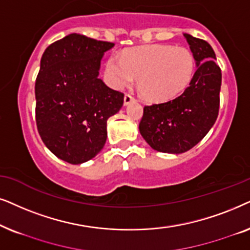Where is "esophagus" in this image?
<instances>
[{"label":"esophagus","instance_id":"1","mask_svg":"<svg viewBox=\"0 0 250 250\" xmlns=\"http://www.w3.org/2000/svg\"><path fill=\"white\" fill-rule=\"evenodd\" d=\"M136 101L135 97L130 94H125V105H129L131 104V103H134Z\"/></svg>","mask_w":250,"mask_h":250}]
</instances>
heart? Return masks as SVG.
Instances as JSON below:
<instances>
[{
	"label": "heart",
	"instance_id": "heart-1",
	"mask_svg": "<svg viewBox=\"0 0 250 250\" xmlns=\"http://www.w3.org/2000/svg\"><path fill=\"white\" fill-rule=\"evenodd\" d=\"M195 58L184 46L156 44L112 53L106 61V78L114 88L131 85L139 78L142 95L152 102L177 98L191 84L195 74Z\"/></svg>",
	"mask_w": 250,
	"mask_h": 250
}]
</instances>
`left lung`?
<instances>
[{
	"mask_svg": "<svg viewBox=\"0 0 250 250\" xmlns=\"http://www.w3.org/2000/svg\"><path fill=\"white\" fill-rule=\"evenodd\" d=\"M197 62L191 84L172 101L144 106L139 131L153 149L183 153L194 147L214 125L219 111L222 72L205 40L184 34Z\"/></svg>",
	"mask_w": 250,
	"mask_h": 250,
	"instance_id": "8db88e82",
	"label": "left lung"
}]
</instances>
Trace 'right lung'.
I'll return each instance as SVG.
<instances>
[{"instance_id":"add662e5","label":"right lung","mask_w":250,"mask_h":250,"mask_svg":"<svg viewBox=\"0 0 250 250\" xmlns=\"http://www.w3.org/2000/svg\"><path fill=\"white\" fill-rule=\"evenodd\" d=\"M114 43L69 34L41 58L35 81L40 137L57 158L80 165L104 147L109 116L123 105L122 92L98 79L101 59Z\"/></svg>"}]
</instances>
